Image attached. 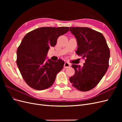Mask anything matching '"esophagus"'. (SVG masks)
I'll return each mask as SVG.
<instances>
[{"instance_id": "obj_1", "label": "esophagus", "mask_w": 122, "mask_h": 122, "mask_svg": "<svg viewBox=\"0 0 122 122\" xmlns=\"http://www.w3.org/2000/svg\"><path fill=\"white\" fill-rule=\"evenodd\" d=\"M70 66H71V65H70L69 62H65V63L64 64V68H69Z\"/></svg>"}]
</instances>
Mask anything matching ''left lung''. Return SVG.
Wrapping results in <instances>:
<instances>
[{
	"mask_svg": "<svg viewBox=\"0 0 122 122\" xmlns=\"http://www.w3.org/2000/svg\"><path fill=\"white\" fill-rule=\"evenodd\" d=\"M75 36L78 55L86 58L83 66L73 64L75 74L69 80L73 87L82 92L93 89L100 81L109 66L110 51L104 36L90 28L70 27Z\"/></svg>",
	"mask_w": 122,
	"mask_h": 122,
	"instance_id": "1",
	"label": "left lung"
}]
</instances>
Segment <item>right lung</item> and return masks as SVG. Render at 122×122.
<instances>
[{
	"label": "right lung",
	"mask_w": 122,
	"mask_h": 122,
	"mask_svg": "<svg viewBox=\"0 0 122 122\" xmlns=\"http://www.w3.org/2000/svg\"><path fill=\"white\" fill-rule=\"evenodd\" d=\"M69 30V27H43L26 35L17 51V65L24 81L36 90L52 86L57 74L63 69L61 60L45 61L50 46L56 44L59 36Z\"/></svg>",
	"instance_id": "obj_1"
}]
</instances>
